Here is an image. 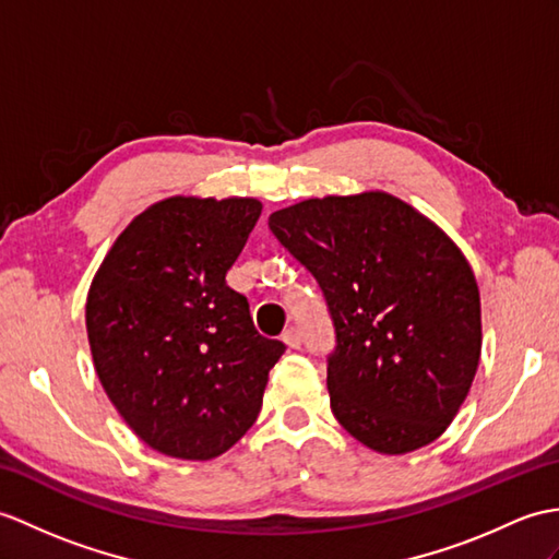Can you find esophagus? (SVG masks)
Instances as JSON below:
<instances>
[{"label":"esophagus","instance_id":"obj_1","mask_svg":"<svg viewBox=\"0 0 559 559\" xmlns=\"http://www.w3.org/2000/svg\"><path fill=\"white\" fill-rule=\"evenodd\" d=\"M281 341L288 345V349H300V345H302V338H300V333H297L295 329H288L285 331L283 335H281Z\"/></svg>","mask_w":559,"mask_h":559}]
</instances>
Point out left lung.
Returning a JSON list of instances; mask_svg holds the SVG:
<instances>
[{"instance_id":"obj_1","label":"left lung","mask_w":559,"mask_h":559,"mask_svg":"<svg viewBox=\"0 0 559 559\" xmlns=\"http://www.w3.org/2000/svg\"><path fill=\"white\" fill-rule=\"evenodd\" d=\"M269 228L326 295L333 417L381 455L433 443L481 359V297L462 250L383 190L309 198Z\"/></svg>"}]
</instances>
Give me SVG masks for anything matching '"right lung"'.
<instances>
[{"label": "right lung", "mask_w": 559, "mask_h": 559, "mask_svg": "<svg viewBox=\"0 0 559 559\" xmlns=\"http://www.w3.org/2000/svg\"><path fill=\"white\" fill-rule=\"evenodd\" d=\"M262 214L254 198L154 202L90 283L85 326L104 393L166 457L206 462L250 431L285 345L262 338L226 285Z\"/></svg>", "instance_id": "obj_1"}]
</instances>
